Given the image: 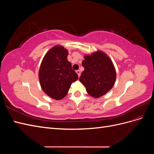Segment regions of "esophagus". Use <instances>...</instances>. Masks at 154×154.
I'll use <instances>...</instances> for the list:
<instances>
[{
  "instance_id": "obj_1",
  "label": "esophagus",
  "mask_w": 154,
  "mask_h": 154,
  "mask_svg": "<svg viewBox=\"0 0 154 154\" xmlns=\"http://www.w3.org/2000/svg\"><path fill=\"white\" fill-rule=\"evenodd\" d=\"M76 73H77V74H78V77H80V71H79V70H78V71H76Z\"/></svg>"
}]
</instances>
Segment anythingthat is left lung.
<instances>
[{"label": "left lung", "mask_w": 154, "mask_h": 154, "mask_svg": "<svg viewBox=\"0 0 154 154\" xmlns=\"http://www.w3.org/2000/svg\"><path fill=\"white\" fill-rule=\"evenodd\" d=\"M82 62L84 67L80 81L87 93L98 98L113 87L116 78V69L110 58L103 51H97L85 55Z\"/></svg>", "instance_id": "left-lung-1"}]
</instances>
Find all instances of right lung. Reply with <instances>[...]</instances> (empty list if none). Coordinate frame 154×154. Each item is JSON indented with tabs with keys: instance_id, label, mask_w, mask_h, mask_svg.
I'll return each instance as SVG.
<instances>
[{
	"instance_id": "right-lung-1",
	"label": "right lung",
	"mask_w": 154,
	"mask_h": 154,
	"mask_svg": "<svg viewBox=\"0 0 154 154\" xmlns=\"http://www.w3.org/2000/svg\"><path fill=\"white\" fill-rule=\"evenodd\" d=\"M68 51L63 46L55 45L48 51L42 61L38 77L43 91L56 100L67 95L78 74L67 60Z\"/></svg>"
}]
</instances>
